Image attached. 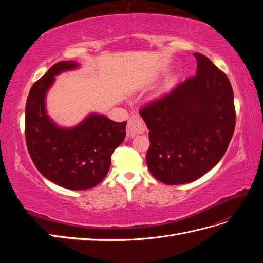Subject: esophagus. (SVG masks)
I'll use <instances>...</instances> for the list:
<instances>
[{
    "instance_id": "34e87169",
    "label": "esophagus",
    "mask_w": 263,
    "mask_h": 263,
    "mask_svg": "<svg viewBox=\"0 0 263 263\" xmlns=\"http://www.w3.org/2000/svg\"><path fill=\"white\" fill-rule=\"evenodd\" d=\"M146 130V125L144 121L138 115H133L128 124H127V135L130 137H135L136 135L142 134Z\"/></svg>"
}]
</instances>
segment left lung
<instances>
[{"instance_id": "obj_1", "label": "left lung", "mask_w": 263, "mask_h": 263, "mask_svg": "<svg viewBox=\"0 0 263 263\" xmlns=\"http://www.w3.org/2000/svg\"><path fill=\"white\" fill-rule=\"evenodd\" d=\"M194 57L195 76L139 110L149 129L148 169L169 185L193 182L213 169L235 130L229 79L204 54Z\"/></svg>"}]
</instances>
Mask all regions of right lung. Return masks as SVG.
<instances>
[{
	"label": "right lung",
	"mask_w": 263,
	"mask_h": 263,
	"mask_svg": "<svg viewBox=\"0 0 263 263\" xmlns=\"http://www.w3.org/2000/svg\"><path fill=\"white\" fill-rule=\"evenodd\" d=\"M78 67L74 61L53 65L31 86L25 108L26 145L35 166L46 179L73 191L91 189L106 177L127 124L99 114L87 116L73 128H61L51 121L46 112V93L54 76Z\"/></svg>",
	"instance_id": "1"
}]
</instances>
